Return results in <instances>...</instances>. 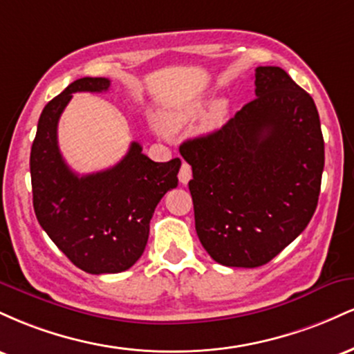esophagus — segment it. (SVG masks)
Returning <instances> with one entry per match:
<instances>
[{"label": "esophagus", "mask_w": 354, "mask_h": 354, "mask_svg": "<svg viewBox=\"0 0 354 354\" xmlns=\"http://www.w3.org/2000/svg\"><path fill=\"white\" fill-rule=\"evenodd\" d=\"M178 178H180V183H183V185H186V183L191 180V166L188 163L181 165V169H180V174H178Z\"/></svg>", "instance_id": "34e87169"}]
</instances>
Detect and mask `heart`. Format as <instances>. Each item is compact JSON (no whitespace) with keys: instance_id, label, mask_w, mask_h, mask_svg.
Masks as SVG:
<instances>
[{"instance_id":"heart-1","label":"heart","mask_w":354,"mask_h":354,"mask_svg":"<svg viewBox=\"0 0 354 354\" xmlns=\"http://www.w3.org/2000/svg\"><path fill=\"white\" fill-rule=\"evenodd\" d=\"M206 103H208V101H193V103L186 104L185 108L168 113V115L163 116V126L166 129H169V131H176V129L183 128V126L191 123V121L198 120V118L203 115V111H205ZM225 115L226 104L221 103V101L214 103L208 113V126H211V128H213V126H218L223 121Z\"/></svg>"}]
</instances>
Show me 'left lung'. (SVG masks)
Wrapping results in <instances>:
<instances>
[{
  "label": "left lung",
  "instance_id": "obj_1",
  "mask_svg": "<svg viewBox=\"0 0 354 354\" xmlns=\"http://www.w3.org/2000/svg\"><path fill=\"white\" fill-rule=\"evenodd\" d=\"M256 98L226 124L185 141L194 225L219 265H266L318 205L324 141L315 101L278 66H258Z\"/></svg>",
  "mask_w": 354,
  "mask_h": 354
}]
</instances>
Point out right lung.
<instances>
[{
  "instance_id": "obj_1",
  "label": "right lung",
  "mask_w": 354,
  "mask_h": 354,
  "mask_svg": "<svg viewBox=\"0 0 354 354\" xmlns=\"http://www.w3.org/2000/svg\"><path fill=\"white\" fill-rule=\"evenodd\" d=\"M108 78H80L43 109L31 146L33 206L41 228L68 259L91 274L121 273L143 254L149 221L178 186L181 160L154 163L133 141L120 163L76 174L58 148V121L73 93L108 91Z\"/></svg>"
}]
</instances>
